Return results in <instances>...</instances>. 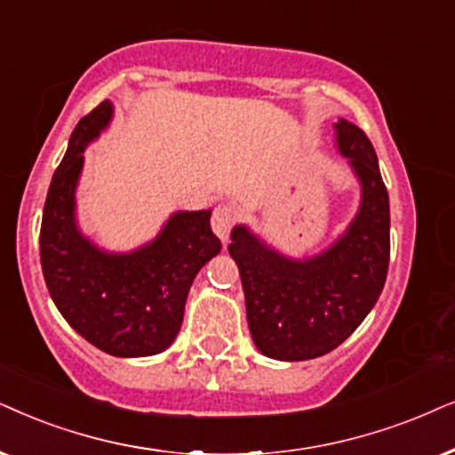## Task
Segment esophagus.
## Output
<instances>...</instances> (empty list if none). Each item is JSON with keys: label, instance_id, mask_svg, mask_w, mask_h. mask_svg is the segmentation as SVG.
<instances>
[{"label": "esophagus", "instance_id": "1", "mask_svg": "<svg viewBox=\"0 0 455 455\" xmlns=\"http://www.w3.org/2000/svg\"><path fill=\"white\" fill-rule=\"evenodd\" d=\"M235 220H237V210H235L233 205L222 204L218 205L214 214H212V228H214L218 237L227 241L228 235H231V228L235 227Z\"/></svg>", "mask_w": 455, "mask_h": 455}]
</instances>
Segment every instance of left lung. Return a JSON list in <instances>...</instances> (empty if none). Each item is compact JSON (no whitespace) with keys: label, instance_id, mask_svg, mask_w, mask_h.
<instances>
[{"label":"left lung","instance_id":"1","mask_svg":"<svg viewBox=\"0 0 455 455\" xmlns=\"http://www.w3.org/2000/svg\"><path fill=\"white\" fill-rule=\"evenodd\" d=\"M338 148L359 176L363 197L348 231L323 254L290 260L235 227L228 254L245 291L247 325L262 355L304 361L347 340L382 294L390 260L388 193L370 138L336 124Z\"/></svg>","mask_w":455,"mask_h":455}]
</instances>
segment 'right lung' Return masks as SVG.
Listing matches in <instances>:
<instances>
[{
    "instance_id": "add662e5",
    "label": "right lung",
    "mask_w": 455,
    "mask_h": 455,
    "mask_svg": "<svg viewBox=\"0 0 455 455\" xmlns=\"http://www.w3.org/2000/svg\"><path fill=\"white\" fill-rule=\"evenodd\" d=\"M102 100L75 125L44 205L39 256L45 285L67 323L113 356L157 355L174 342L199 268L220 251L212 212H178L153 243L107 254L75 224V185L84 148L111 122Z\"/></svg>"
}]
</instances>
